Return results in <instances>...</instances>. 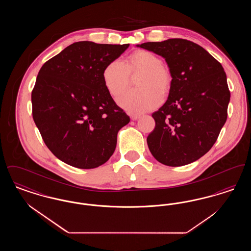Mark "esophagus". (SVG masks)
I'll list each match as a JSON object with an SVG mask.
<instances>
[{
	"instance_id": "1",
	"label": "esophagus",
	"mask_w": 251,
	"mask_h": 251,
	"mask_svg": "<svg viewBox=\"0 0 251 251\" xmlns=\"http://www.w3.org/2000/svg\"><path fill=\"white\" fill-rule=\"evenodd\" d=\"M139 118H140L139 115H131V120H137Z\"/></svg>"
}]
</instances>
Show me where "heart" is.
Returning <instances> with one entry per match:
<instances>
[{
    "instance_id": "heart-1",
    "label": "heart",
    "mask_w": 251,
    "mask_h": 251,
    "mask_svg": "<svg viewBox=\"0 0 251 251\" xmlns=\"http://www.w3.org/2000/svg\"><path fill=\"white\" fill-rule=\"evenodd\" d=\"M141 72L136 80L139 88L120 95L117 101L120 107L132 114H141L157 107L171 84V76L162 66V60L148 50H138L126 62L113 60L102 72L103 83L113 97L124 91L130 83V74Z\"/></svg>"
}]
</instances>
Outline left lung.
<instances>
[{
	"instance_id": "8db88e82",
	"label": "left lung",
	"mask_w": 251,
	"mask_h": 251,
	"mask_svg": "<svg viewBox=\"0 0 251 251\" xmlns=\"http://www.w3.org/2000/svg\"><path fill=\"white\" fill-rule=\"evenodd\" d=\"M136 47L166 60L172 78L165 104L152 114L155 128L147 142L158 162L191 164L215 143L227 120L230 93L222 65L200 45L181 38Z\"/></svg>"
}]
</instances>
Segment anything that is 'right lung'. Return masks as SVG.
Segmentation results:
<instances>
[{"label": "right lung", "mask_w": 251, "mask_h": 251, "mask_svg": "<svg viewBox=\"0 0 251 251\" xmlns=\"http://www.w3.org/2000/svg\"><path fill=\"white\" fill-rule=\"evenodd\" d=\"M129 46L75 42L38 72L33 118L49 150L64 163L90 169L113 155L118 132L130 118L108 92L102 72Z\"/></svg>", "instance_id": "obj_1"}]
</instances>
